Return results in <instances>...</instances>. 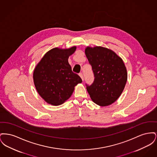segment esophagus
<instances>
[{"label": "esophagus", "mask_w": 157, "mask_h": 157, "mask_svg": "<svg viewBox=\"0 0 157 157\" xmlns=\"http://www.w3.org/2000/svg\"><path fill=\"white\" fill-rule=\"evenodd\" d=\"M79 76L81 78L82 81H83V74L81 72V73H79Z\"/></svg>", "instance_id": "esophagus-1"}]
</instances>
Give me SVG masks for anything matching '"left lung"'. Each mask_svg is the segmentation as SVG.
<instances>
[{
    "instance_id": "obj_1",
    "label": "left lung",
    "mask_w": 157,
    "mask_h": 157,
    "mask_svg": "<svg viewBox=\"0 0 157 157\" xmlns=\"http://www.w3.org/2000/svg\"><path fill=\"white\" fill-rule=\"evenodd\" d=\"M85 52L95 78L90 85L86 83L90 97L99 106L112 104L120 97L127 82L123 60L111 50L101 46L87 47Z\"/></svg>"
}]
</instances>
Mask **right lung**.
Segmentation results:
<instances>
[{
    "label": "right lung",
    "instance_id": "obj_1",
    "mask_svg": "<svg viewBox=\"0 0 157 157\" xmlns=\"http://www.w3.org/2000/svg\"><path fill=\"white\" fill-rule=\"evenodd\" d=\"M76 46L53 48L45 54L33 72V81L40 96L52 105L62 104L72 95L75 86L82 82L68 63Z\"/></svg>",
    "mask_w": 157,
    "mask_h": 157
}]
</instances>
